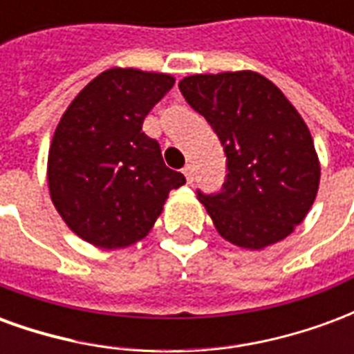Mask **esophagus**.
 <instances>
[{
	"label": "esophagus",
	"mask_w": 354,
	"mask_h": 354,
	"mask_svg": "<svg viewBox=\"0 0 354 354\" xmlns=\"http://www.w3.org/2000/svg\"><path fill=\"white\" fill-rule=\"evenodd\" d=\"M182 172H184V176H185V180H187V184H192V182H193V167H192V165H185Z\"/></svg>",
	"instance_id": "esophagus-1"
}]
</instances>
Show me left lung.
Instances as JSON below:
<instances>
[{
  "mask_svg": "<svg viewBox=\"0 0 354 354\" xmlns=\"http://www.w3.org/2000/svg\"><path fill=\"white\" fill-rule=\"evenodd\" d=\"M178 87L227 157L222 192H197L218 233L250 250L288 237L313 207L320 182L311 132L297 109L250 70L197 73Z\"/></svg>",
  "mask_w": 354,
  "mask_h": 354,
  "instance_id": "8db88e82",
  "label": "left lung"
}]
</instances>
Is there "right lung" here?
I'll use <instances>...</instances> for the list:
<instances>
[{"instance_id":"right-lung-1","label":"right lung","mask_w":354,"mask_h":354,"mask_svg":"<svg viewBox=\"0 0 354 354\" xmlns=\"http://www.w3.org/2000/svg\"><path fill=\"white\" fill-rule=\"evenodd\" d=\"M174 85L169 73L111 68L83 88L58 123L47 180L70 230L106 250L144 239L182 172L162 161L142 123Z\"/></svg>"}]
</instances>
